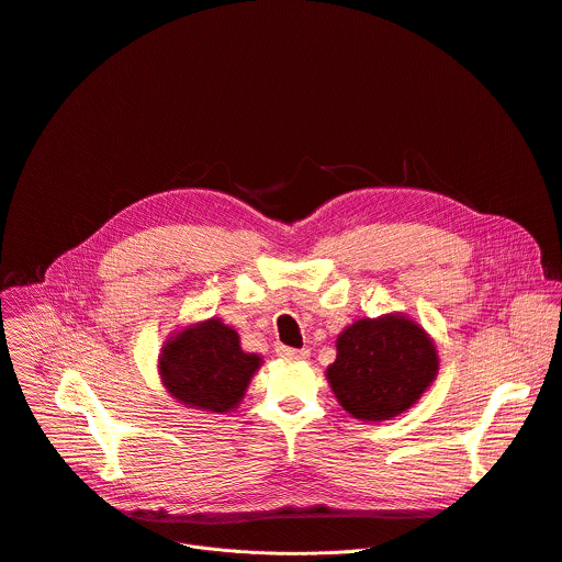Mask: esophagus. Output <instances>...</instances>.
I'll use <instances>...</instances> for the list:
<instances>
[{
	"label": "esophagus",
	"instance_id": "34e87169",
	"mask_svg": "<svg viewBox=\"0 0 562 562\" xmlns=\"http://www.w3.org/2000/svg\"><path fill=\"white\" fill-rule=\"evenodd\" d=\"M276 353L282 356V359H307L310 349H293V347L278 345V347H276Z\"/></svg>",
	"mask_w": 562,
	"mask_h": 562
}]
</instances>
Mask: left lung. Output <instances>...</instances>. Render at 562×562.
Instances as JSON below:
<instances>
[{
    "instance_id": "left-lung-1",
    "label": "left lung",
    "mask_w": 562,
    "mask_h": 562,
    "mask_svg": "<svg viewBox=\"0 0 562 562\" xmlns=\"http://www.w3.org/2000/svg\"><path fill=\"white\" fill-rule=\"evenodd\" d=\"M327 368L331 392L361 422H385L413 407L439 370L432 338L407 316L361 318L338 334Z\"/></svg>"
}]
</instances>
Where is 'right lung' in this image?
Wrapping results in <instances>:
<instances>
[{"instance_id":"obj_1","label":"right lung","mask_w":562,"mask_h":562,"mask_svg":"<svg viewBox=\"0 0 562 562\" xmlns=\"http://www.w3.org/2000/svg\"><path fill=\"white\" fill-rule=\"evenodd\" d=\"M262 366L258 353H246L233 327L220 318L188 325L166 340L159 374L166 390L183 405L206 413H231Z\"/></svg>"}]
</instances>
